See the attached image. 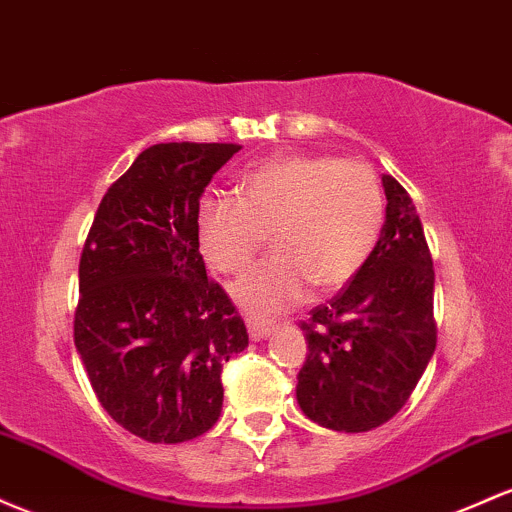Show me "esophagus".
<instances>
[{
    "label": "esophagus",
    "mask_w": 512,
    "mask_h": 512,
    "mask_svg": "<svg viewBox=\"0 0 512 512\" xmlns=\"http://www.w3.org/2000/svg\"><path fill=\"white\" fill-rule=\"evenodd\" d=\"M274 328H277V323H272V320H265V318H247V333H250L252 340H265L269 335L274 333Z\"/></svg>",
    "instance_id": "esophagus-1"
}]
</instances>
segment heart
<instances>
[{
	"instance_id": "1",
	"label": "heart",
	"mask_w": 512,
	"mask_h": 512,
	"mask_svg": "<svg viewBox=\"0 0 512 512\" xmlns=\"http://www.w3.org/2000/svg\"><path fill=\"white\" fill-rule=\"evenodd\" d=\"M384 228V192L364 162L333 155H279L240 174L235 196L196 206L201 255L221 274L250 267L269 233L274 255L233 294L255 313L299 303L311 284L338 291L362 272Z\"/></svg>"
}]
</instances>
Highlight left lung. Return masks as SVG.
Returning <instances> with one entry per match:
<instances>
[{
	"label": "left lung",
	"instance_id": "left-lung-1",
	"mask_svg": "<svg viewBox=\"0 0 512 512\" xmlns=\"http://www.w3.org/2000/svg\"><path fill=\"white\" fill-rule=\"evenodd\" d=\"M386 221L362 272L301 320V411L330 430L367 432L408 403L437 345L435 269L411 194L384 174Z\"/></svg>",
	"mask_w": 512,
	"mask_h": 512
}]
</instances>
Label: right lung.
I'll use <instances>...</instances> for the list:
<instances>
[{"label": "right lung", "mask_w": 512, "mask_h": 512, "mask_svg": "<svg viewBox=\"0 0 512 512\" xmlns=\"http://www.w3.org/2000/svg\"><path fill=\"white\" fill-rule=\"evenodd\" d=\"M243 145L157 143L106 189L80 257L75 347L101 408L148 442L194 440L223 408V364L247 347L206 277L196 206Z\"/></svg>", "instance_id": "right-lung-1"}]
</instances>
